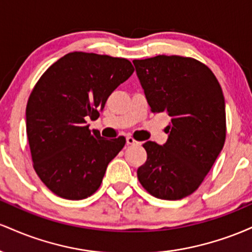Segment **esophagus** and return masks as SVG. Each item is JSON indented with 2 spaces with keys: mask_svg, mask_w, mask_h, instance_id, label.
Masks as SVG:
<instances>
[{
  "mask_svg": "<svg viewBox=\"0 0 252 252\" xmlns=\"http://www.w3.org/2000/svg\"><path fill=\"white\" fill-rule=\"evenodd\" d=\"M126 143H128L129 146H138V144H141L140 142H137V141L134 140L132 137H130V136L126 137Z\"/></svg>",
  "mask_w": 252,
  "mask_h": 252,
  "instance_id": "1",
  "label": "esophagus"
}]
</instances>
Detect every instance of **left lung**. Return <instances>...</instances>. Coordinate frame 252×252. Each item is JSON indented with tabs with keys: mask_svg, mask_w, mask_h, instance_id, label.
I'll list each match as a JSON object with an SVG mask.
<instances>
[{
	"mask_svg": "<svg viewBox=\"0 0 252 252\" xmlns=\"http://www.w3.org/2000/svg\"><path fill=\"white\" fill-rule=\"evenodd\" d=\"M132 63L152 111L170 117L167 142L143 144L147 161L137 169L138 181L155 198L179 200L200 186L224 147V94L212 71L193 58Z\"/></svg>",
	"mask_w": 252,
	"mask_h": 252,
	"instance_id": "left-lung-1",
	"label": "left lung"
}]
</instances>
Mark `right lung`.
Segmentation results:
<instances>
[{"label":"right lung","instance_id":"right-lung-1","mask_svg":"<svg viewBox=\"0 0 252 252\" xmlns=\"http://www.w3.org/2000/svg\"><path fill=\"white\" fill-rule=\"evenodd\" d=\"M134 72L124 58L72 52L42 74L26 109V129L36 174L54 194L80 200L99 189L110 161L126 144L90 130L106 99Z\"/></svg>","mask_w":252,"mask_h":252}]
</instances>
